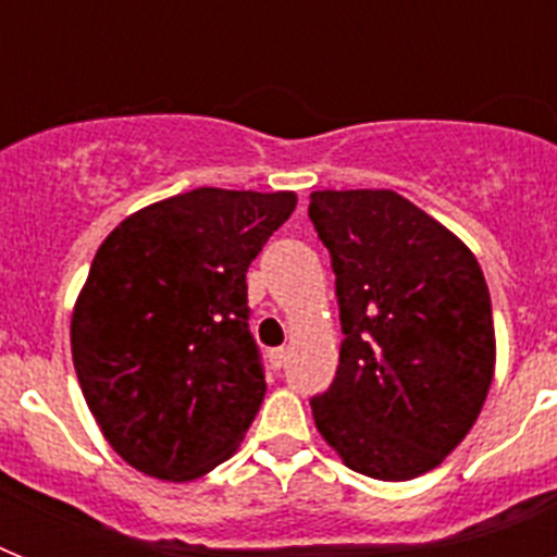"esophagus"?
I'll use <instances>...</instances> for the list:
<instances>
[{
	"label": "esophagus",
	"instance_id": "1",
	"mask_svg": "<svg viewBox=\"0 0 557 557\" xmlns=\"http://www.w3.org/2000/svg\"><path fill=\"white\" fill-rule=\"evenodd\" d=\"M287 359H289V348H273V351H270V366L273 368H282Z\"/></svg>",
	"mask_w": 557,
	"mask_h": 557
}]
</instances>
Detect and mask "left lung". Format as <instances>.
<instances>
[{"label":"left lung","instance_id":"8db88e82","mask_svg":"<svg viewBox=\"0 0 557 557\" xmlns=\"http://www.w3.org/2000/svg\"><path fill=\"white\" fill-rule=\"evenodd\" d=\"M309 220L339 304L337 376L314 426L348 469L401 482L446 460L480 416L496 362L494 314L474 253L391 189H323Z\"/></svg>","mask_w":557,"mask_h":557}]
</instances>
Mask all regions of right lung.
I'll list each match as a JSON object with an SVG mask.
<instances>
[{"label": "right lung", "instance_id": "right-lung-1", "mask_svg": "<svg viewBox=\"0 0 557 557\" xmlns=\"http://www.w3.org/2000/svg\"><path fill=\"white\" fill-rule=\"evenodd\" d=\"M295 191L200 186L122 220L72 312V359L111 449L156 480L228 460L262 405L248 273Z\"/></svg>", "mask_w": 557, "mask_h": 557}]
</instances>
